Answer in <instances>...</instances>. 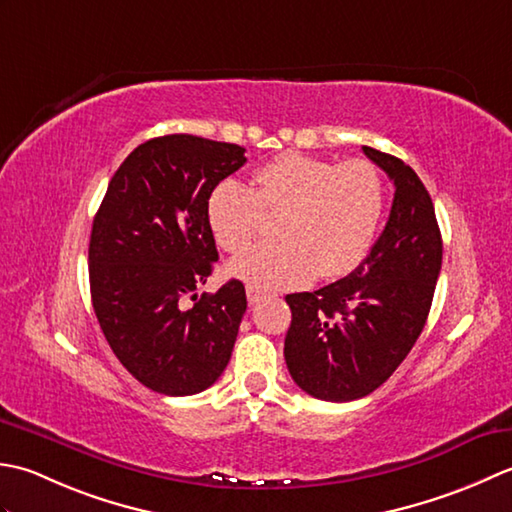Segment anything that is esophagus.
<instances>
[{
  "label": "esophagus",
  "instance_id": "esophagus-1",
  "mask_svg": "<svg viewBox=\"0 0 512 512\" xmlns=\"http://www.w3.org/2000/svg\"><path fill=\"white\" fill-rule=\"evenodd\" d=\"M265 298H267V291L258 289V287H247V300H249V305H258V302L265 300Z\"/></svg>",
  "mask_w": 512,
  "mask_h": 512
}]
</instances>
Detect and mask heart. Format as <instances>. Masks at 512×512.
<instances>
[{
    "label": "heart",
    "mask_w": 512,
    "mask_h": 512,
    "mask_svg": "<svg viewBox=\"0 0 512 512\" xmlns=\"http://www.w3.org/2000/svg\"><path fill=\"white\" fill-rule=\"evenodd\" d=\"M387 207V187L369 161L336 163L285 152L254 172L252 187L221 181L207 198V225L227 254H241L278 216V241L236 258L229 274L249 287L280 289L336 280L362 265Z\"/></svg>",
    "instance_id": "1"
}]
</instances>
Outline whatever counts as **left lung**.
<instances>
[{
	"label": "left lung",
	"mask_w": 512,
	"mask_h": 512,
	"mask_svg": "<svg viewBox=\"0 0 512 512\" xmlns=\"http://www.w3.org/2000/svg\"><path fill=\"white\" fill-rule=\"evenodd\" d=\"M362 152L395 185L384 232L347 278L285 298L287 369L327 402L364 398L391 378L420 338L442 269V234L420 176L398 156Z\"/></svg>",
	"instance_id": "8db88e82"
}]
</instances>
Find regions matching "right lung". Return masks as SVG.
Instances as JSON below:
<instances>
[{
  "label": "right lung",
  "instance_id": "add662e5",
  "mask_svg": "<svg viewBox=\"0 0 512 512\" xmlns=\"http://www.w3.org/2000/svg\"><path fill=\"white\" fill-rule=\"evenodd\" d=\"M245 161L234 143L150 139L114 172L92 221V307L114 356L156 393H201L232 358L247 309L243 283L232 278L203 296L196 287L218 260L207 198Z\"/></svg>",
  "mask_w": 512,
  "mask_h": 512
}]
</instances>
